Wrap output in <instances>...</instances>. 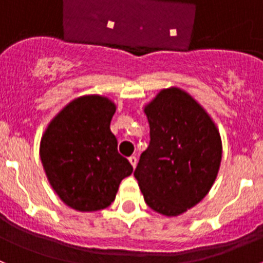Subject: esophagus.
<instances>
[{
  "label": "esophagus",
  "instance_id": "1",
  "mask_svg": "<svg viewBox=\"0 0 263 263\" xmlns=\"http://www.w3.org/2000/svg\"><path fill=\"white\" fill-rule=\"evenodd\" d=\"M129 162H130V164L133 166V168H136V166H137V158L134 157V155L129 157Z\"/></svg>",
  "mask_w": 263,
  "mask_h": 263
}]
</instances>
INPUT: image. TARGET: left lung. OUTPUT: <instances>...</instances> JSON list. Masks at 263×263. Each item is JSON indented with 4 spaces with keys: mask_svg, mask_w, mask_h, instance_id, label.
<instances>
[{
    "mask_svg": "<svg viewBox=\"0 0 263 263\" xmlns=\"http://www.w3.org/2000/svg\"><path fill=\"white\" fill-rule=\"evenodd\" d=\"M150 145L134 176L146 204L174 217L210 192L221 163V137L210 115L180 88L162 89L145 106Z\"/></svg>",
    "mask_w": 263,
    "mask_h": 263,
    "instance_id": "left-lung-1",
    "label": "left lung"
}]
</instances>
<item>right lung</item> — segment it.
<instances>
[{
	"label": "right lung",
	"instance_id": "1",
	"mask_svg": "<svg viewBox=\"0 0 263 263\" xmlns=\"http://www.w3.org/2000/svg\"><path fill=\"white\" fill-rule=\"evenodd\" d=\"M115 111L108 97H78L52 118L41 139L39 155L51 187L80 212L110 205L121 180L133 173L110 132Z\"/></svg>",
	"mask_w": 263,
	"mask_h": 263
}]
</instances>
